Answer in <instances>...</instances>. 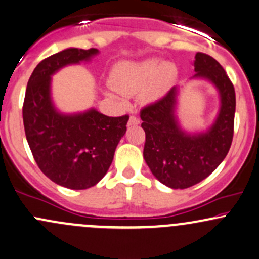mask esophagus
<instances>
[{"label":"esophagus","mask_w":259,"mask_h":259,"mask_svg":"<svg viewBox=\"0 0 259 259\" xmlns=\"http://www.w3.org/2000/svg\"><path fill=\"white\" fill-rule=\"evenodd\" d=\"M140 124V119L136 115H132V117L129 118V121H127V125L132 126V125H138Z\"/></svg>","instance_id":"esophagus-1"}]
</instances>
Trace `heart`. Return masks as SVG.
<instances>
[{
    "label": "heart",
    "mask_w": 259,
    "mask_h": 259,
    "mask_svg": "<svg viewBox=\"0 0 259 259\" xmlns=\"http://www.w3.org/2000/svg\"><path fill=\"white\" fill-rule=\"evenodd\" d=\"M177 78V69L171 63H160L159 59L148 58L140 62H125L115 69L113 86L125 95L143 91L147 101H157L165 96Z\"/></svg>",
    "instance_id": "obj_1"
}]
</instances>
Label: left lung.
Returning a JSON list of instances; mask_svg holds the SVG:
<instances>
[{
  "mask_svg": "<svg viewBox=\"0 0 259 259\" xmlns=\"http://www.w3.org/2000/svg\"><path fill=\"white\" fill-rule=\"evenodd\" d=\"M194 78L207 79L221 96V109L206 133L187 134L175 117L178 89L141 109L146 134L144 158L160 183L171 189H186L206 179L227 157L234 136L236 99L233 82L214 58L197 52Z\"/></svg>",
  "mask_w": 259,
  "mask_h": 259,
  "instance_id": "left-lung-1",
  "label": "left lung"
}]
</instances>
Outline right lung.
Masks as SVG:
<instances>
[{"mask_svg": "<svg viewBox=\"0 0 259 259\" xmlns=\"http://www.w3.org/2000/svg\"><path fill=\"white\" fill-rule=\"evenodd\" d=\"M96 49H67L45 58L28 81L23 105L25 136L40 170L58 185H96L112 164L129 115L107 117L96 109L62 114L51 100V75L68 64L90 61Z\"/></svg>", "mask_w": 259, "mask_h": 259, "instance_id": "right-lung-1", "label": "right lung"}]
</instances>
